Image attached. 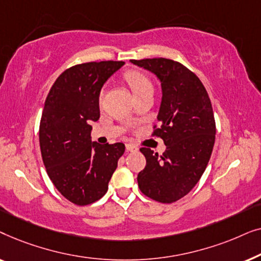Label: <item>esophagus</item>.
<instances>
[{"mask_svg":"<svg viewBox=\"0 0 261 261\" xmlns=\"http://www.w3.org/2000/svg\"><path fill=\"white\" fill-rule=\"evenodd\" d=\"M126 149H127L128 152H137L138 151L137 146H134L133 144H127L126 145Z\"/></svg>","mask_w":261,"mask_h":261,"instance_id":"1","label":"esophagus"}]
</instances>
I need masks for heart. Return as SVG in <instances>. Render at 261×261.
I'll return each mask as SVG.
<instances>
[{"label":"heart","instance_id":"1","mask_svg":"<svg viewBox=\"0 0 261 261\" xmlns=\"http://www.w3.org/2000/svg\"><path fill=\"white\" fill-rule=\"evenodd\" d=\"M124 77H126L127 83L130 87L134 96L153 89L151 81H149L147 76H146L145 73H142L141 71L130 70L124 74Z\"/></svg>","mask_w":261,"mask_h":261}]
</instances>
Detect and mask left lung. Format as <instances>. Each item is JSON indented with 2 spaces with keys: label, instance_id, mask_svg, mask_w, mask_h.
<instances>
[{
  "label": "left lung",
  "instance_id": "8db88e82",
  "mask_svg": "<svg viewBox=\"0 0 261 261\" xmlns=\"http://www.w3.org/2000/svg\"><path fill=\"white\" fill-rule=\"evenodd\" d=\"M132 63L160 81V127L154 126L153 135L166 145L163 155L140 148L146 166L138 174L139 188L156 202H176L198 183L209 163L216 134L212 102L199 78L180 63L166 58Z\"/></svg>",
  "mask_w": 261,
  "mask_h": 261
}]
</instances>
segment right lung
Listing matches in <instances>:
<instances>
[{
  "label": "right lung",
  "mask_w": 261,
  "mask_h": 261,
  "mask_svg": "<svg viewBox=\"0 0 261 261\" xmlns=\"http://www.w3.org/2000/svg\"><path fill=\"white\" fill-rule=\"evenodd\" d=\"M123 62H91L64 71L52 85L42 110L39 141L47 174L60 194L77 205L106 195L124 153L122 142L91 141L99 119V92Z\"/></svg>",
  "instance_id": "add662e5"
}]
</instances>
